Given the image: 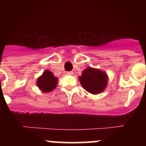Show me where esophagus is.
<instances>
[{"label": "esophagus", "instance_id": "1", "mask_svg": "<svg viewBox=\"0 0 146 146\" xmlns=\"http://www.w3.org/2000/svg\"><path fill=\"white\" fill-rule=\"evenodd\" d=\"M67 74L68 75H72V74H73V72H72V71H68Z\"/></svg>", "mask_w": 146, "mask_h": 146}]
</instances>
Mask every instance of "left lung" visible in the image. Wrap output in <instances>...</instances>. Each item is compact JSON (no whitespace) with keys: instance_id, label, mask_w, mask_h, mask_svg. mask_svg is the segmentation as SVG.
<instances>
[{"instance_id":"left-lung-1","label":"left lung","mask_w":146,"mask_h":146,"mask_svg":"<svg viewBox=\"0 0 146 146\" xmlns=\"http://www.w3.org/2000/svg\"><path fill=\"white\" fill-rule=\"evenodd\" d=\"M79 80L82 88L92 94L102 92L107 85V76L105 73L98 69L88 68L82 71Z\"/></svg>"}]
</instances>
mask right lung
Wrapping results in <instances>:
<instances>
[{
  "label": "right lung",
  "mask_w": 146,
  "mask_h": 146,
  "mask_svg": "<svg viewBox=\"0 0 146 146\" xmlns=\"http://www.w3.org/2000/svg\"><path fill=\"white\" fill-rule=\"evenodd\" d=\"M57 78L49 70H45L42 76L37 79L36 85L44 92H51L57 85Z\"/></svg>",
  "instance_id": "1"
}]
</instances>
